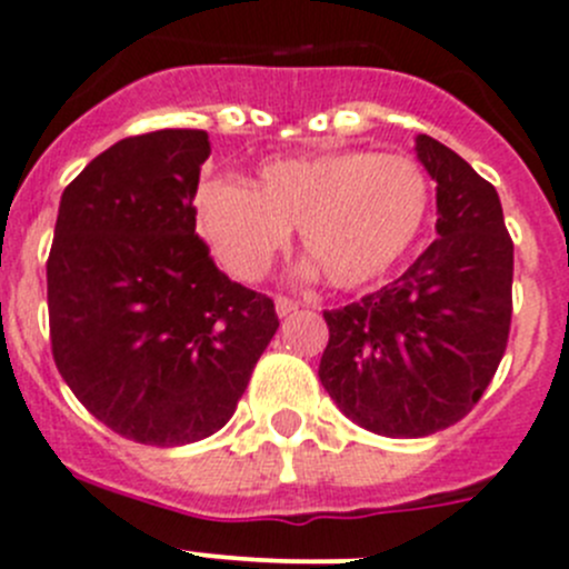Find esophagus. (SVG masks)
Instances as JSON below:
<instances>
[{
    "mask_svg": "<svg viewBox=\"0 0 569 569\" xmlns=\"http://www.w3.org/2000/svg\"><path fill=\"white\" fill-rule=\"evenodd\" d=\"M274 311H278V317H289L297 311V302L289 297H274Z\"/></svg>",
    "mask_w": 569,
    "mask_h": 569,
    "instance_id": "34e87169",
    "label": "esophagus"
}]
</instances>
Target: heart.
Segmentation results:
<instances>
[{
    "mask_svg": "<svg viewBox=\"0 0 569 569\" xmlns=\"http://www.w3.org/2000/svg\"><path fill=\"white\" fill-rule=\"evenodd\" d=\"M431 180L413 158L328 150L258 169L252 186L208 180L197 224L230 274L258 280L300 228L330 286L361 289L391 272L422 236Z\"/></svg>",
    "mask_w": 569,
    "mask_h": 569,
    "instance_id": "b5f03b06",
    "label": "heart"
}]
</instances>
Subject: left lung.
Here are the masks:
<instances>
[{"instance_id": "obj_1", "label": "left lung", "mask_w": 569, "mask_h": 569, "mask_svg": "<svg viewBox=\"0 0 569 569\" xmlns=\"http://www.w3.org/2000/svg\"><path fill=\"white\" fill-rule=\"evenodd\" d=\"M417 158L437 180V236L406 272L325 311L319 380L345 417L391 439L459 422L492 383L511 328L515 244L492 183L431 136Z\"/></svg>"}]
</instances>
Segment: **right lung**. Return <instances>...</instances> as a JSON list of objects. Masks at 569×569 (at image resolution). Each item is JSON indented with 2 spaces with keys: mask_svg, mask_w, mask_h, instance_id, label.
Instances as JSON below:
<instances>
[{
  "mask_svg": "<svg viewBox=\"0 0 569 569\" xmlns=\"http://www.w3.org/2000/svg\"><path fill=\"white\" fill-rule=\"evenodd\" d=\"M208 156L206 130L116 141L66 186L47 261L54 367L99 422L156 448L217 433L280 325L194 233Z\"/></svg>",
  "mask_w": 569,
  "mask_h": 569,
  "instance_id": "obj_1",
  "label": "right lung"
}]
</instances>
